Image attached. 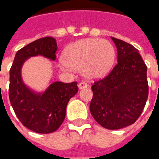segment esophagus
<instances>
[{
  "instance_id": "esophagus-1",
  "label": "esophagus",
  "mask_w": 159,
  "mask_h": 159,
  "mask_svg": "<svg viewBox=\"0 0 159 159\" xmlns=\"http://www.w3.org/2000/svg\"><path fill=\"white\" fill-rule=\"evenodd\" d=\"M88 86H89V85H88V84L86 83V82H84V81H82V82H80V83H79V84H78L79 89L87 88Z\"/></svg>"
}]
</instances>
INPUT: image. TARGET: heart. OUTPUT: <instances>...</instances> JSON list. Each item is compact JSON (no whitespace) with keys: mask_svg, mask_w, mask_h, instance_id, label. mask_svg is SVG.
<instances>
[{"mask_svg":"<svg viewBox=\"0 0 159 159\" xmlns=\"http://www.w3.org/2000/svg\"><path fill=\"white\" fill-rule=\"evenodd\" d=\"M115 50L111 43L100 39H84L70 44L63 54L62 67L81 70L84 76L97 79L106 75L114 65Z\"/></svg>","mask_w":159,"mask_h":159,"instance_id":"obj_1","label":"heart"}]
</instances>
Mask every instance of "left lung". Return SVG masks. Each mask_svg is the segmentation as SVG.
<instances>
[{
  "label": "left lung",
  "mask_w": 159,
  "mask_h": 159,
  "mask_svg": "<svg viewBox=\"0 0 159 159\" xmlns=\"http://www.w3.org/2000/svg\"><path fill=\"white\" fill-rule=\"evenodd\" d=\"M118 63L104 78L94 81L89 109L93 119L108 129L131 125L144 109L148 96L147 66L139 50L112 37Z\"/></svg>",
  "instance_id": "8db88e82"
}]
</instances>
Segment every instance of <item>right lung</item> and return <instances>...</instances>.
Segmentation results:
<instances>
[{
  "label": "right lung",
  "instance_id": "add662e5",
  "mask_svg": "<svg viewBox=\"0 0 159 159\" xmlns=\"http://www.w3.org/2000/svg\"><path fill=\"white\" fill-rule=\"evenodd\" d=\"M57 44L54 38L44 37L30 43L16 54L10 70L9 98L21 124L38 134L56 131L66 118L69 100L78 92L77 82H54L42 94L30 90L21 80L20 70L27 58L40 55L55 60Z\"/></svg>",
  "mask_w": 159,
  "mask_h": 159
}]
</instances>
